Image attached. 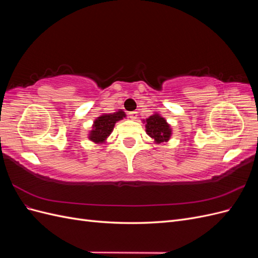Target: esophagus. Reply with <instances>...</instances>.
I'll use <instances>...</instances> for the list:
<instances>
[{
    "label": "esophagus",
    "instance_id": "esophagus-1",
    "mask_svg": "<svg viewBox=\"0 0 258 258\" xmlns=\"http://www.w3.org/2000/svg\"><path fill=\"white\" fill-rule=\"evenodd\" d=\"M128 115H129V117H130V118H131L132 120H136V119L138 118V112H136V111H134V112H129V113H128Z\"/></svg>",
    "mask_w": 258,
    "mask_h": 258
}]
</instances>
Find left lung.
<instances>
[{
	"label": "left lung",
	"mask_w": 258,
	"mask_h": 258,
	"mask_svg": "<svg viewBox=\"0 0 258 258\" xmlns=\"http://www.w3.org/2000/svg\"><path fill=\"white\" fill-rule=\"evenodd\" d=\"M145 127L147 135L152 137L157 143L167 142L171 137L170 126L166 119L158 114L148 117L146 119Z\"/></svg>",
	"instance_id": "left-lung-1"
}]
</instances>
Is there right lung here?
<instances>
[{"label": "right lung", "instance_id": "right-lung-1", "mask_svg": "<svg viewBox=\"0 0 258 258\" xmlns=\"http://www.w3.org/2000/svg\"><path fill=\"white\" fill-rule=\"evenodd\" d=\"M124 113L122 111H118L113 114H104L93 122L92 131L89 135V139L95 143H102L105 141V139L111 135V132L114 129L115 122L122 119L124 117Z\"/></svg>", "mask_w": 258, "mask_h": 258}]
</instances>
